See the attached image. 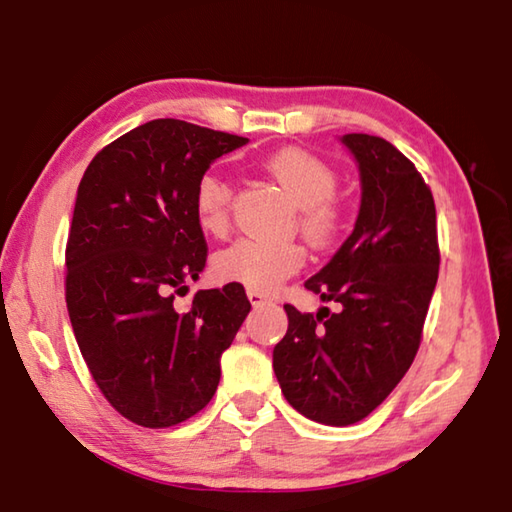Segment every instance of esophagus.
Segmentation results:
<instances>
[{
    "label": "esophagus",
    "mask_w": 512,
    "mask_h": 512,
    "mask_svg": "<svg viewBox=\"0 0 512 512\" xmlns=\"http://www.w3.org/2000/svg\"><path fill=\"white\" fill-rule=\"evenodd\" d=\"M248 299H250V304H253L255 308H257V306H262V304H266V301H269V297H266V294L257 292V290H248Z\"/></svg>",
    "instance_id": "1"
}]
</instances>
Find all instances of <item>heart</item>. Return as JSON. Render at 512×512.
<instances>
[{
    "mask_svg": "<svg viewBox=\"0 0 512 512\" xmlns=\"http://www.w3.org/2000/svg\"><path fill=\"white\" fill-rule=\"evenodd\" d=\"M285 197L299 208V232L315 246H325L338 227L336 208L331 204L338 190L334 169L306 150H278L264 162ZM232 187L218 174H204L194 187V218L201 232L220 236L229 225ZM304 248L294 241L239 239L213 257V273L222 283H236L262 294L276 292L287 278L304 266Z\"/></svg>",
    "mask_w": 512,
    "mask_h": 512,
    "instance_id": "obj_1",
    "label": "heart"
}]
</instances>
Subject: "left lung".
<instances>
[{"label":"left lung","mask_w":512,"mask_h":512,"mask_svg":"<svg viewBox=\"0 0 512 512\" xmlns=\"http://www.w3.org/2000/svg\"><path fill=\"white\" fill-rule=\"evenodd\" d=\"M341 143L362 185L355 229L304 283L341 311L287 304V334L273 348L290 406L331 427L364 420L406 376L441 262L434 197L415 164L380 136L343 134Z\"/></svg>","instance_id":"left-lung-1"}]
</instances>
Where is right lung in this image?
<instances>
[{
    "instance_id": "obj_1",
    "label": "right lung",
    "mask_w": 512,
    "mask_h": 512,
    "mask_svg": "<svg viewBox=\"0 0 512 512\" xmlns=\"http://www.w3.org/2000/svg\"><path fill=\"white\" fill-rule=\"evenodd\" d=\"M248 139L160 118L122 134L88 164L67 241V311L99 390L148 429L199 413L220 383V357L250 313L243 285L174 294L206 266L194 187Z\"/></svg>"
}]
</instances>
